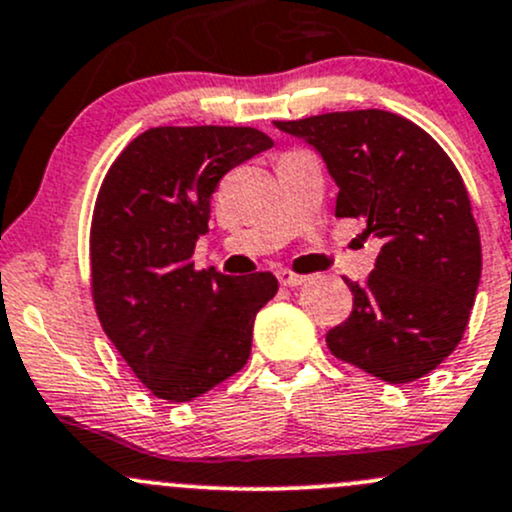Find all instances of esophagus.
Wrapping results in <instances>:
<instances>
[{
    "instance_id": "34e87169",
    "label": "esophagus",
    "mask_w": 512,
    "mask_h": 512,
    "mask_svg": "<svg viewBox=\"0 0 512 512\" xmlns=\"http://www.w3.org/2000/svg\"><path fill=\"white\" fill-rule=\"evenodd\" d=\"M277 279H279V284H282V287H299V284L306 282V277H301V274L292 272V270H279Z\"/></svg>"
}]
</instances>
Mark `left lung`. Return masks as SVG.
<instances>
[{
	"label": "left lung",
	"mask_w": 512,
	"mask_h": 512,
	"mask_svg": "<svg viewBox=\"0 0 512 512\" xmlns=\"http://www.w3.org/2000/svg\"><path fill=\"white\" fill-rule=\"evenodd\" d=\"M321 154L338 186V218H363L383 240L368 282L346 279L353 311L326 333L328 351L385 380L412 383L464 336L481 238L454 161L414 122L385 110L274 122Z\"/></svg>",
	"instance_id": "1"
}]
</instances>
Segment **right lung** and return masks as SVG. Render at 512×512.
<instances>
[{
    "mask_svg": "<svg viewBox=\"0 0 512 512\" xmlns=\"http://www.w3.org/2000/svg\"><path fill=\"white\" fill-rule=\"evenodd\" d=\"M272 147L252 127H152L102 181L90 228L93 301L132 373L169 402L203 395L250 358L272 272L196 270L211 196L230 169Z\"/></svg>",
    "mask_w": 512,
    "mask_h": 512,
    "instance_id": "add662e5",
    "label": "right lung"
}]
</instances>
